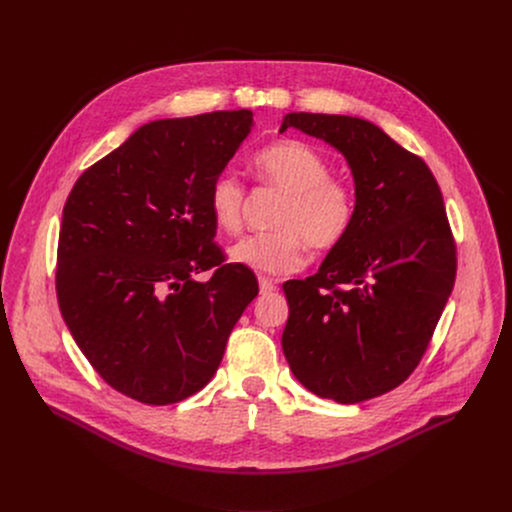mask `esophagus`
Masks as SVG:
<instances>
[{"label": "esophagus", "mask_w": 512, "mask_h": 512, "mask_svg": "<svg viewBox=\"0 0 512 512\" xmlns=\"http://www.w3.org/2000/svg\"><path fill=\"white\" fill-rule=\"evenodd\" d=\"M275 287H277V283L273 279L259 277V291H261V294H271V291H275Z\"/></svg>", "instance_id": "1"}]
</instances>
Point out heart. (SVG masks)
Here are the masks:
<instances>
[{
  "label": "heart",
  "instance_id": "obj_1",
  "mask_svg": "<svg viewBox=\"0 0 512 512\" xmlns=\"http://www.w3.org/2000/svg\"><path fill=\"white\" fill-rule=\"evenodd\" d=\"M255 176L283 198L273 214V231L241 239L229 249L231 261L275 275L298 271L314 249H332L344 241L356 216V196L348 184L330 178L326 158L296 139H279L253 156ZM243 182L225 172L208 190L214 225L227 235L243 227Z\"/></svg>",
  "mask_w": 512,
  "mask_h": 512
}]
</instances>
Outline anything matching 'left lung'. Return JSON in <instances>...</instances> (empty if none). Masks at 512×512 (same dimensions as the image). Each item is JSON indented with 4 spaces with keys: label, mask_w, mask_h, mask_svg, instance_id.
<instances>
[{
    "label": "left lung",
    "mask_w": 512,
    "mask_h": 512,
    "mask_svg": "<svg viewBox=\"0 0 512 512\" xmlns=\"http://www.w3.org/2000/svg\"><path fill=\"white\" fill-rule=\"evenodd\" d=\"M289 127L344 156L356 216L316 275L283 283V354L314 395L360 403L413 373L452 294L456 245L442 190L421 158L371 121L287 113L279 133Z\"/></svg>",
    "instance_id": "1"
}]
</instances>
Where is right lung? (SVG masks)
<instances>
[{
	"instance_id": "obj_1",
	"label": "right lung",
	"mask_w": 512,
	"mask_h": 512,
	"mask_svg": "<svg viewBox=\"0 0 512 512\" xmlns=\"http://www.w3.org/2000/svg\"><path fill=\"white\" fill-rule=\"evenodd\" d=\"M253 113L158 119L72 186L58 239L60 314L93 369L148 405L198 393L259 294L253 271L212 241L208 190L253 129ZM214 268L208 282L193 275Z\"/></svg>"
}]
</instances>
